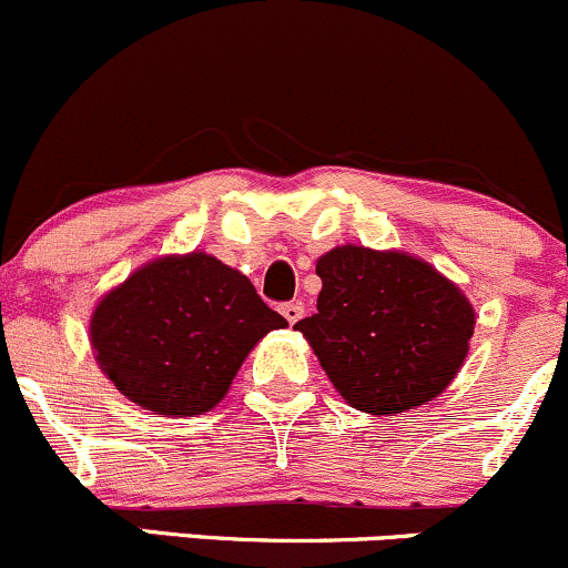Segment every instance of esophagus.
<instances>
[{
	"label": "esophagus",
	"mask_w": 568,
	"mask_h": 568,
	"mask_svg": "<svg viewBox=\"0 0 568 568\" xmlns=\"http://www.w3.org/2000/svg\"><path fill=\"white\" fill-rule=\"evenodd\" d=\"M280 313H283L285 321H288L291 326H294V323L302 321L304 307H302V302H285V304H280Z\"/></svg>",
	"instance_id": "obj_1"
}]
</instances>
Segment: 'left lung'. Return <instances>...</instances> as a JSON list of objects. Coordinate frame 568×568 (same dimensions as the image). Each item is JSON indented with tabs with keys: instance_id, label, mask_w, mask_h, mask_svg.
<instances>
[{
	"instance_id": "8db88e82",
	"label": "left lung",
	"mask_w": 568,
	"mask_h": 568,
	"mask_svg": "<svg viewBox=\"0 0 568 568\" xmlns=\"http://www.w3.org/2000/svg\"><path fill=\"white\" fill-rule=\"evenodd\" d=\"M317 313L296 323L334 388L355 409L394 415L453 383L475 310L456 285L407 253L342 245L315 266Z\"/></svg>"
}]
</instances>
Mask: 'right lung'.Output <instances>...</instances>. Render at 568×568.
Masks as SVG:
<instances>
[{
  "mask_svg": "<svg viewBox=\"0 0 568 568\" xmlns=\"http://www.w3.org/2000/svg\"><path fill=\"white\" fill-rule=\"evenodd\" d=\"M288 321L253 283L207 253L170 255L136 270L99 302L91 345L115 388L155 415H202L245 355Z\"/></svg>",
  "mask_w": 568,
  "mask_h": 568,
  "instance_id": "right-lung-1",
  "label": "right lung"
}]
</instances>
